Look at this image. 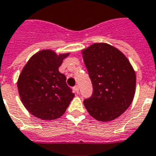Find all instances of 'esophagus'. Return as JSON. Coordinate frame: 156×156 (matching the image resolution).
I'll use <instances>...</instances> for the list:
<instances>
[{"mask_svg": "<svg viewBox=\"0 0 156 156\" xmlns=\"http://www.w3.org/2000/svg\"><path fill=\"white\" fill-rule=\"evenodd\" d=\"M73 89H74V91L76 93V94H78L79 93V86L78 85H76V86L73 88Z\"/></svg>", "mask_w": 156, "mask_h": 156, "instance_id": "obj_1", "label": "esophagus"}]
</instances>
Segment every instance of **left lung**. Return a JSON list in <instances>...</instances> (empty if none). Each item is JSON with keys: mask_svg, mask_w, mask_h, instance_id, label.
Here are the masks:
<instances>
[{"mask_svg": "<svg viewBox=\"0 0 156 156\" xmlns=\"http://www.w3.org/2000/svg\"><path fill=\"white\" fill-rule=\"evenodd\" d=\"M94 92L84 101L87 112L98 121L116 119L132 103L136 74L120 50L107 43H94L81 51Z\"/></svg>", "mask_w": 156, "mask_h": 156, "instance_id": "8db88e82", "label": "left lung"}]
</instances>
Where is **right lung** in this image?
Segmentation results:
<instances>
[{
	"label": "right lung",
	"mask_w": 156,
	"mask_h": 156,
	"mask_svg": "<svg viewBox=\"0 0 156 156\" xmlns=\"http://www.w3.org/2000/svg\"><path fill=\"white\" fill-rule=\"evenodd\" d=\"M70 53L42 49L32 55L19 75L17 86L21 102L32 115L52 120L64 114L75 97L58 68Z\"/></svg>",
	"instance_id": "obj_1"
}]
</instances>
